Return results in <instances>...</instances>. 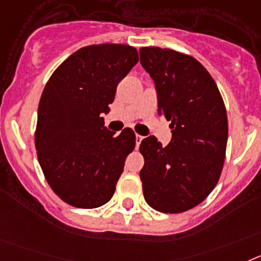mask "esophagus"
<instances>
[{
    "label": "esophagus",
    "mask_w": 261,
    "mask_h": 261,
    "mask_svg": "<svg viewBox=\"0 0 261 261\" xmlns=\"http://www.w3.org/2000/svg\"><path fill=\"white\" fill-rule=\"evenodd\" d=\"M142 140H143V137H142V135H138V134H137V147L140 146Z\"/></svg>",
    "instance_id": "34e87169"
}]
</instances>
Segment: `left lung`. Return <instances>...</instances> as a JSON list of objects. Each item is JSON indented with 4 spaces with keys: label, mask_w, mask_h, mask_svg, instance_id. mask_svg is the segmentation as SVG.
<instances>
[{
    "label": "left lung",
    "mask_w": 261,
    "mask_h": 261,
    "mask_svg": "<svg viewBox=\"0 0 261 261\" xmlns=\"http://www.w3.org/2000/svg\"><path fill=\"white\" fill-rule=\"evenodd\" d=\"M140 64L158 90V114L171 121L163 147L144 138L139 151L146 202L162 213H184L212 193L226 158L228 123L218 87L198 60L160 47H142Z\"/></svg>",
    "instance_id": "8db88e82"
}]
</instances>
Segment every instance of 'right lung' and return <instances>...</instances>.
I'll use <instances>...</instances> for the list:
<instances>
[{
  "mask_svg": "<svg viewBox=\"0 0 261 261\" xmlns=\"http://www.w3.org/2000/svg\"><path fill=\"white\" fill-rule=\"evenodd\" d=\"M139 60L126 44H93L72 54L51 74L38 108L35 148L51 189L80 209L113 197L135 134L103 126L119 81Z\"/></svg>",
  "mask_w": 261,
  "mask_h": 261,
  "instance_id": "right-lung-1",
  "label": "right lung"
}]
</instances>
